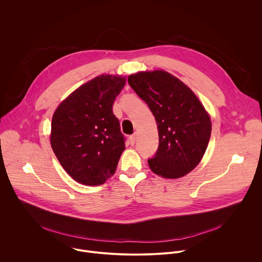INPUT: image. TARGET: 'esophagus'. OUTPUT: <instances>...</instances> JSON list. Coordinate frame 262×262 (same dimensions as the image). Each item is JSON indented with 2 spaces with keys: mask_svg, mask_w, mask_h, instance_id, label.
<instances>
[{
  "mask_svg": "<svg viewBox=\"0 0 262 262\" xmlns=\"http://www.w3.org/2000/svg\"><path fill=\"white\" fill-rule=\"evenodd\" d=\"M136 140H137V135H133L129 137V142L132 145H134L136 143Z\"/></svg>",
  "mask_w": 262,
  "mask_h": 262,
  "instance_id": "obj_1",
  "label": "esophagus"
}]
</instances>
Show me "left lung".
Listing matches in <instances>:
<instances>
[{
    "label": "left lung",
    "mask_w": 262,
    "mask_h": 262,
    "mask_svg": "<svg viewBox=\"0 0 262 262\" xmlns=\"http://www.w3.org/2000/svg\"><path fill=\"white\" fill-rule=\"evenodd\" d=\"M129 86L148 104L159 130V149L148 160L151 171L167 179L193 171L207 148L211 120L190 87L162 70L129 74Z\"/></svg>",
    "instance_id": "left-lung-1"
}]
</instances>
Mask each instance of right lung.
<instances>
[{
	"label": "right lung",
	"mask_w": 262,
	"mask_h": 262,
	"mask_svg": "<svg viewBox=\"0 0 262 262\" xmlns=\"http://www.w3.org/2000/svg\"><path fill=\"white\" fill-rule=\"evenodd\" d=\"M126 78L100 74L71 92L52 118L50 141L68 175L85 185L113 176L125 144L113 103Z\"/></svg>",
	"instance_id": "add662e5"
}]
</instances>
